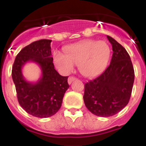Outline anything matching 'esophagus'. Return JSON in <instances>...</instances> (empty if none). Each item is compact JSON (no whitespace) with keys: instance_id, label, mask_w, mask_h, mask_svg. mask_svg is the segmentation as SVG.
Returning <instances> with one entry per match:
<instances>
[{"instance_id":"1","label":"esophagus","mask_w":146,"mask_h":146,"mask_svg":"<svg viewBox=\"0 0 146 146\" xmlns=\"http://www.w3.org/2000/svg\"><path fill=\"white\" fill-rule=\"evenodd\" d=\"M76 80V77H69V78H68V83H69V84H71V83H72L74 80Z\"/></svg>"}]
</instances>
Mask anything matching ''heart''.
<instances>
[{
    "label": "heart",
    "mask_w": 146,
    "mask_h": 146,
    "mask_svg": "<svg viewBox=\"0 0 146 146\" xmlns=\"http://www.w3.org/2000/svg\"><path fill=\"white\" fill-rule=\"evenodd\" d=\"M64 54L59 51L53 53L55 66L62 74H67L78 64L79 71L86 77L101 74L106 68L111 55V50L104 41L86 40L68 46Z\"/></svg>",
    "instance_id": "1"
}]
</instances>
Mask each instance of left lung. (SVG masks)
<instances>
[{
  "label": "left lung",
  "instance_id": "left-lung-1",
  "mask_svg": "<svg viewBox=\"0 0 146 146\" xmlns=\"http://www.w3.org/2000/svg\"><path fill=\"white\" fill-rule=\"evenodd\" d=\"M113 47L110 64L97 77L85 84L83 99L93 114L110 117L127 105L135 80V72L129 55L124 47L107 36Z\"/></svg>",
  "mask_w": 146,
  "mask_h": 146
}]
</instances>
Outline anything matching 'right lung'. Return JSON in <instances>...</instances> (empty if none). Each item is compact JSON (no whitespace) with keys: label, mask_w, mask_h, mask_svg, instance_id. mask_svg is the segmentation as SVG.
Masks as SVG:
<instances>
[{"label":"right lung","mask_w":146,"mask_h":146,"mask_svg":"<svg viewBox=\"0 0 146 146\" xmlns=\"http://www.w3.org/2000/svg\"><path fill=\"white\" fill-rule=\"evenodd\" d=\"M51 42L41 39L22 49L11 71L19 104L28 114L37 118H48L57 113L69 88L68 77L60 75L54 68ZM30 61L38 64L42 70V77L34 84L25 81L21 72V68Z\"/></svg>","instance_id":"right-lung-1"}]
</instances>
